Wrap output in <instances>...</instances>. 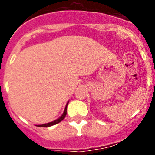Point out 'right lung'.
Returning <instances> with one entry per match:
<instances>
[{
	"instance_id": "right-lung-1",
	"label": "right lung",
	"mask_w": 155,
	"mask_h": 155,
	"mask_svg": "<svg viewBox=\"0 0 155 155\" xmlns=\"http://www.w3.org/2000/svg\"><path fill=\"white\" fill-rule=\"evenodd\" d=\"M68 102L67 103V105H66V107H65V109H64V113H63L62 116L60 117V118H58L57 120H54V121L53 122H50V123H48V124H42V125H38L37 127H51V126L53 125H55V124H58V123H60V122L62 121L63 120H64V118H65L66 115H67V107H68Z\"/></svg>"
}]
</instances>
